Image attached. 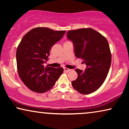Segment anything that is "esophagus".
<instances>
[{
	"label": "esophagus",
	"mask_w": 129,
	"mask_h": 129,
	"mask_svg": "<svg viewBox=\"0 0 129 129\" xmlns=\"http://www.w3.org/2000/svg\"><path fill=\"white\" fill-rule=\"evenodd\" d=\"M64 71H66V72H69V71H70V70H71V69H68V68H64Z\"/></svg>",
	"instance_id": "esophagus-1"
}]
</instances>
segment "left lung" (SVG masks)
Masks as SVG:
<instances>
[{"label": "left lung", "mask_w": 129, "mask_h": 129, "mask_svg": "<svg viewBox=\"0 0 129 129\" xmlns=\"http://www.w3.org/2000/svg\"><path fill=\"white\" fill-rule=\"evenodd\" d=\"M68 39L73 42L76 57L83 60L86 69H76L78 77L72 81L74 89L83 94L96 91L106 79L112 54L105 37L91 28L69 30Z\"/></svg>", "instance_id": "8db88e82"}]
</instances>
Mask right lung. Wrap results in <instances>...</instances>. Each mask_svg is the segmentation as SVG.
<instances>
[{
  "instance_id": "right-lung-1",
  "label": "right lung",
  "mask_w": 129,
  "mask_h": 129,
  "mask_svg": "<svg viewBox=\"0 0 129 129\" xmlns=\"http://www.w3.org/2000/svg\"><path fill=\"white\" fill-rule=\"evenodd\" d=\"M65 30L54 31L47 27H36L26 33L16 51L19 77L30 90L45 93L52 89L63 73L62 68L44 66L51 47L59 41Z\"/></svg>"
}]
</instances>
